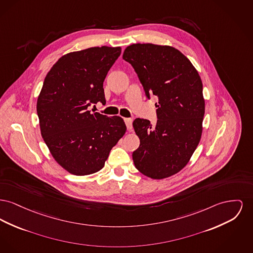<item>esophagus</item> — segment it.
<instances>
[{"mask_svg":"<svg viewBox=\"0 0 253 253\" xmlns=\"http://www.w3.org/2000/svg\"><path fill=\"white\" fill-rule=\"evenodd\" d=\"M124 121H125V123H126L127 129H128L129 131H131V130H132V128H133V125H132V123H133V119H124Z\"/></svg>","mask_w":253,"mask_h":253,"instance_id":"34e87169","label":"esophagus"}]
</instances>
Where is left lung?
Listing matches in <instances>:
<instances>
[{
  "label": "left lung",
  "mask_w": 253,
  "mask_h": 253,
  "mask_svg": "<svg viewBox=\"0 0 253 253\" xmlns=\"http://www.w3.org/2000/svg\"><path fill=\"white\" fill-rule=\"evenodd\" d=\"M122 58L134 68L146 97L157 95V123L135 119L140 139L133 152L136 169L152 178L170 177L181 170L197 148L205 116L203 83L191 62L168 45L133 44Z\"/></svg>",
  "instance_id": "left-lung-1"
}]
</instances>
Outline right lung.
Wrapping results in <instances>:
<instances>
[{
    "mask_svg": "<svg viewBox=\"0 0 253 253\" xmlns=\"http://www.w3.org/2000/svg\"><path fill=\"white\" fill-rule=\"evenodd\" d=\"M121 48L94 46L62 56L45 76L37 100L41 134L58 164L85 176L103 168L126 132L120 117L90 112L106 103L103 82Z\"/></svg>",
    "mask_w": 253,
    "mask_h": 253,
    "instance_id": "add662e5",
    "label": "right lung"
}]
</instances>
